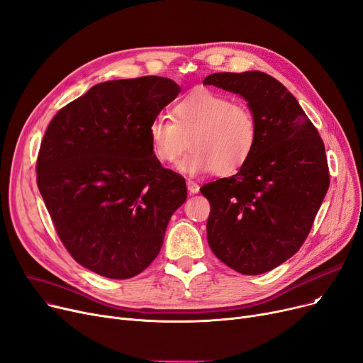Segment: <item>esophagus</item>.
Listing matches in <instances>:
<instances>
[{
	"label": "esophagus",
	"instance_id": "obj_1",
	"mask_svg": "<svg viewBox=\"0 0 363 363\" xmlns=\"http://www.w3.org/2000/svg\"><path fill=\"white\" fill-rule=\"evenodd\" d=\"M186 188H188V191H190L191 194H197V193L200 191V186H199V184H197V182H194V181H191V179H188V181H186Z\"/></svg>",
	"mask_w": 363,
	"mask_h": 363
}]
</instances>
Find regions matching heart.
Here are the masks:
<instances>
[{
    "label": "heart",
    "instance_id": "1",
    "mask_svg": "<svg viewBox=\"0 0 363 363\" xmlns=\"http://www.w3.org/2000/svg\"><path fill=\"white\" fill-rule=\"evenodd\" d=\"M258 135L257 117L247 105L211 89L185 94L175 104L173 118L159 114L148 125L152 154L162 163L175 162L190 139V152L177 164L186 175L238 172L254 154Z\"/></svg>",
    "mask_w": 363,
    "mask_h": 363
}]
</instances>
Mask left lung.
<instances>
[{
  "label": "left lung",
  "mask_w": 363,
  "mask_h": 363,
  "mask_svg": "<svg viewBox=\"0 0 363 363\" xmlns=\"http://www.w3.org/2000/svg\"><path fill=\"white\" fill-rule=\"evenodd\" d=\"M203 84L240 94L258 121V144L235 175L200 188L211 203L208 242L242 274L289 259L311 230L329 188L325 145L294 94L261 71L218 72Z\"/></svg>",
  "instance_id": "1"
}]
</instances>
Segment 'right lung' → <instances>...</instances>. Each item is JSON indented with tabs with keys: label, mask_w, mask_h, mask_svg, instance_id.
Listing matches in <instances>:
<instances>
[{
	"label": "right lung",
	"mask_w": 363,
	"mask_h": 363,
	"mask_svg": "<svg viewBox=\"0 0 363 363\" xmlns=\"http://www.w3.org/2000/svg\"><path fill=\"white\" fill-rule=\"evenodd\" d=\"M164 77L93 86L53 117L37 185L60 242L90 272L130 279L159 255L185 179L155 159L148 125L179 94Z\"/></svg>",
	"instance_id": "1"
}]
</instances>
